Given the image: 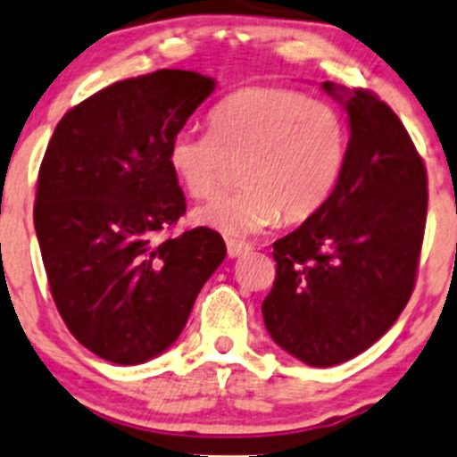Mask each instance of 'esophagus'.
I'll use <instances>...</instances> for the list:
<instances>
[{"label":"esophagus","instance_id":"obj_1","mask_svg":"<svg viewBox=\"0 0 457 457\" xmlns=\"http://www.w3.org/2000/svg\"><path fill=\"white\" fill-rule=\"evenodd\" d=\"M252 252V245L243 243V240H228V255L229 258H240Z\"/></svg>","mask_w":457,"mask_h":457}]
</instances>
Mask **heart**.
I'll return each instance as SVG.
<instances>
[{
	"instance_id": "heart-1",
	"label": "heart",
	"mask_w": 457,
	"mask_h": 457,
	"mask_svg": "<svg viewBox=\"0 0 457 457\" xmlns=\"http://www.w3.org/2000/svg\"><path fill=\"white\" fill-rule=\"evenodd\" d=\"M349 155L338 108L284 87H249L210 114V132H179L167 149L173 178L190 197H212L240 164L237 193L195 210V220L229 238L284 219L302 223L332 199Z\"/></svg>"
}]
</instances>
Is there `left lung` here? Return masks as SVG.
I'll list each match as a JSON object with an SVG mask.
<instances>
[{"label": "left lung", "instance_id": "obj_1", "mask_svg": "<svg viewBox=\"0 0 457 457\" xmlns=\"http://www.w3.org/2000/svg\"><path fill=\"white\" fill-rule=\"evenodd\" d=\"M323 88L349 114L347 164L332 199L273 243L262 302L270 338L310 367L347 362L393 328L414 290L428 219V171L393 108L364 88Z\"/></svg>", "mask_w": 457, "mask_h": 457}]
</instances>
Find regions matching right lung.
<instances>
[{"mask_svg":"<svg viewBox=\"0 0 457 457\" xmlns=\"http://www.w3.org/2000/svg\"><path fill=\"white\" fill-rule=\"evenodd\" d=\"M214 87L182 69L121 79L69 110L47 145L34 228L49 290L69 332L108 362L171 347L225 258L208 228L158 240L187 212L169 143Z\"/></svg>","mask_w":457,"mask_h":457,"instance_id":"add662e5","label":"right lung"}]
</instances>
